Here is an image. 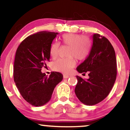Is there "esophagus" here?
<instances>
[{
  "label": "esophagus",
  "instance_id": "1",
  "mask_svg": "<svg viewBox=\"0 0 130 130\" xmlns=\"http://www.w3.org/2000/svg\"><path fill=\"white\" fill-rule=\"evenodd\" d=\"M68 77H70V75H66V74H63V78H68Z\"/></svg>",
  "mask_w": 130,
  "mask_h": 130
}]
</instances>
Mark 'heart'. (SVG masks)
Listing matches in <instances>:
<instances>
[{
    "label": "heart",
    "instance_id": "obj_1",
    "mask_svg": "<svg viewBox=\"0 0 130 130\" xmlns=\"http://www.w3.org/2000/svg\"><path fill=\"white\" fill-rule=\"evenodd\" d=\"M60 42L64 45L70 47L68 59H59L53 64V69L56 71L68 74L75 66L74 57L77 60H83L89 55L91 50L92 42L89 38L82 37L75 34H64L60 38ZM59 52V43L54 42L50 47V55L55 59L58 56ZM73 57H72V56Z\"/></svg>",
    "mask_w": 130,
    "mask_h": 130
}]
</instances>
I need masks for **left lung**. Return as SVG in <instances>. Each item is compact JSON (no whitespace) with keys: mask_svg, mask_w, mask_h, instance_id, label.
Instances as JSON below:
<instances>
[{"mask_svg":"<svg viewBox=\"0 0 130 130\" xmlns=\"http://www.w3.org/2000/svg\"><path fill=\"white\" fill-rule=\"evenodd\" d=\"M93 44L89 55L78 65L79 73L88 72L89 78L84 80L77 75L75 93L87 106H93L107 97L116 78L117 64L115 52L106 38L98 34L93 35Z\"/></svg>","mask_w":130,"mask_h":130,"instance_id":"1","label":"left lung"}]
</instances>
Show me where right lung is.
I'll use <instances>...</instances> for the list:
<instances>
[{"instance_id":"1","label":"right lung","mask_w":130,"mask_h":130,"mask_svg":"<svg viewBox=\"0 0 130 130\" xmlns=\"http://www.w3.org/2000/svg\"><path fill=\"white\" fill-rule=\"evenodd\" d=\"M58 33L42 31L29 36L17 48L14 65L16 86L29 104L42 106L50 101L63 75L52 72L47 77L41 68L50 60V47Z\"/></svg>"}]
</instances>
